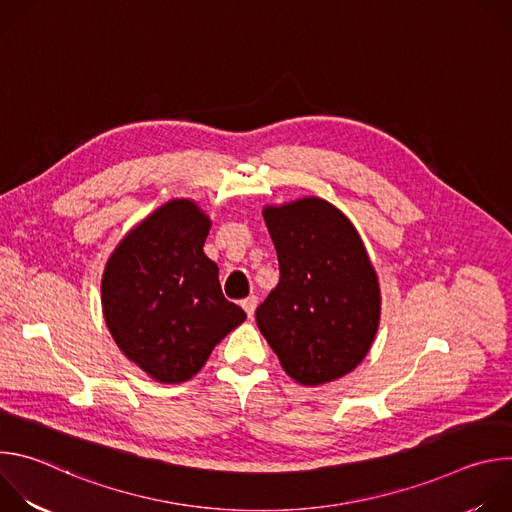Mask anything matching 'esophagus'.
I'll return each instance as SVG.
<instances>
[{
    "mask_svg": "<svg viewBox=\"0 0 512 512\" xmlns=\"http://www.w3.org/2000/svg\"><path fill=\"white\" fill-rule=\"evenodd\" d=\"M241 306H243V310L247 312V316L253 318L255 308H257V298H255V296H249V298H245V300L241 302Z\"/></svg>",
    "mask_w": 512,
    "mask_h": 512,
    "instance_id": "esophagus-1",
    "label": "esophagus"
}]
</instances>
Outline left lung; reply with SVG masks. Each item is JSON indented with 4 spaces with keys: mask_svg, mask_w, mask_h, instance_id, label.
<instances>
[{
    "mask_svg": "<svg viewBox=\"0 0 512 512\" xmlns=\"http://www.w3.org/2000/svg\"><path fill=\"white\" fill-rule=\"evenodd\" d=\"M279 283L255 320L283 371L324 385L367 356L381 318L375 267L356 229L330 202L310 196L263 208Z\"/></svg>",
    "mask_w": 512,
    "mask_h": 512,
    "instance_id": "8db88e82",
    "label": "left lung"
}]
</instances>
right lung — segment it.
Returning a JSON list of instances; mask_svg holds the SVG:
<instances>
[{"mask_svg": "<svg viewBox=\"0 0 512 512\" xmlns=\"http://www.w3.org/2000/svg\"><path fill=\"white\" fill-rule=\"evenodd\" d=\"M208 229L210 218L192 200H170L125 235L103 273L113 340L160 383L192 379L247 318L223 296L218 267L202 251Z\"/></svg>", "mask_w": 512, "mask_h": 512, "instance_id": "obj_1", "label": "right lung"}]
</instances>
